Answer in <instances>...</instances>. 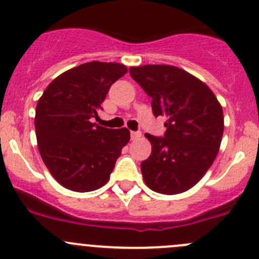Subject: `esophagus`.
<instances>
[{"mask_svg":"<svg viewBox=\"0 0 259 259\" xmlns=\"http://www.w3.org/2000/svg\"><path fill=\"white\" fill-rule=\"evenodd\" d=\"M142 137V133L140 132H132L130 133V138H132V140H135L138 139V138Z\"/></svg>","mask_w":259,"mask_h":259,"instance_id":"34e87169","label":"esophagus"}]
</instances>
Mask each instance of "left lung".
I'll list each match as a JSON object with an SVG mask.
<instances>
[{"mask_svg":"<svg viewBox=\"0 0 259 259\" xmlns=\"http://www.w3.org/2000/svg\"><path fill=\"white\" fill-rule=\"evenodd\" d=\"M151 98L155 116L166 117L164 138L145 134L151 154L142 163L145 184L161 194L194 187L213 164L224 130L223 109L203 81L171 65L130 67Z\"/></svg>","mask_w":259,"mask_h":259,"instance_id":"8db88e82","label":"left lung"}]
</instances>
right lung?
Segmentation results:
<instances>
[{"label": "right lung", "instance_id": "obj_1", "mask_svg": "<svg viewBox=\"0 0 259 259\" xmlns=\"http://www.w3.org/2000/svg\"><path fill=\"white\" fill-rule=\"evenodd\" d=\"M126 72L117 62H86L59 75L38 99V151L51 176L66 189L93 192L110 179L130 132L91 121L110 86Z\"/></svg>", "mask_w": 259, "mask_h": 259}]
</instances>
